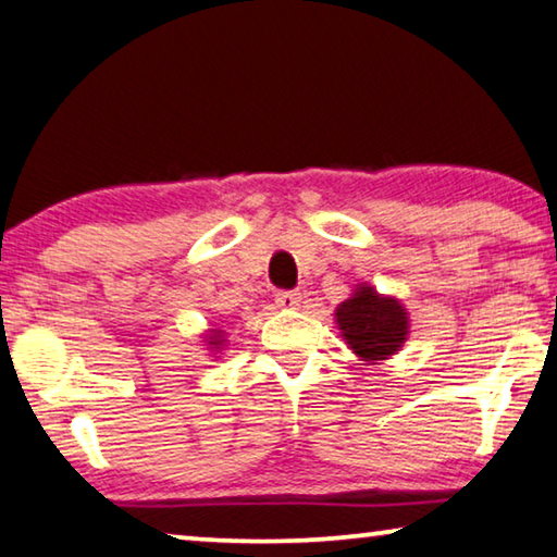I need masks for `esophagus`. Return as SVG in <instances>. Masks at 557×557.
I'll return each instance as SVG.
<instances>
[{
	"instance_id": "1",
	"label": "esophagus",
	"mask_w": 557,
	"mask_h": 557,
	"mask_svg": "<svg viewBox=\"0 0 557 557\" xmlns=\"http://www.w3.org/2000/svg\"><path fill=\"white\" fill-rule=\"evenodd\" d=\"M275 302H277V307H282V310H297L299 302H302V295H299V293H277Z\"/></svg>"
}]
</instances>
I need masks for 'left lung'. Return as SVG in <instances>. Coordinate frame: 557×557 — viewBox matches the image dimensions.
<instances>
[{"instance_id":"obj_1","label":"left lung","mask_w":557,"mask_h":557,"mask_svg":"<svg viewBox=\"0 0 557 557\" xmlns=\"http://www.w3.org/2000/svg\"><path fill=\"white\" fill-rule=\"evenodd\" d=\"M334 322L339 326L344 344L355 351L364 364L399 355L409 339L411 320L401 299L376 293L369 282H359L351 295L334 310Z\"/></svg>"}]
</instances>
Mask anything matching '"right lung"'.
<instances>
[{"label":"right lung","instance_id":"1","mask_svg":"<svg viewBox=\"0 0 557 557\" xmlns=\"http://www.w3.org/2000/svg\"><path fill=\"white\" fill-rule=\"evenodd\" d=\"M225 337H227V334H225V330H220V326H210V330H206V332L200 334L202 347H206L213 357H218L220 351L227 347V339Z\"/></svg>","mask_w":557,"mask_h":557}]
</instances>
